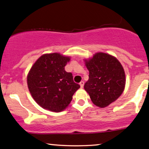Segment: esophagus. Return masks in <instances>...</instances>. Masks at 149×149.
<instances>
[{
  "mask_svg": "<svg viewBox=\"0 0 149 149\" xmlns=\"http://www.w3.org/2000/svg\"><path fill=\"white\" fill-rule=\"evenodd\" d=\"M80 87H83V86H84V81H81L80 82Z\"/></svg>",
  "mask_w": 149,
  "mask_h": 149,
  "instance_id": "34e87169",
  "label": "esophagus"
}]
</instances>
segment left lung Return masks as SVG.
Returning <instances> with one entry per match:
<instances>
[{"instance_id":"left-lung-1","label":"left lung","mask_w":149,"mask_h":149,"mask_svg":"<svg viewBox=\"0 0 149 149\" xmlns=\"http://www.w3.org/2000/svg\"><path fill=\"white\" fill-rule=\"evenodd\" d=\"M85 62L89 74L84 88L96 106L106 107L123 92L126 76L123 67L115 57L103 53H96Z\"/></svg>"}]
</instances>
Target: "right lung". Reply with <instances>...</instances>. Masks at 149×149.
Returning <instances> with one entry per match:
<instances>
[{
    "mask_svg": "<svg viewBox=\"0 0 149 149\" xmlns=\"http://www.w3.org/2000/svg\"><path fill=\"white\" fill-rule=\"evenodd\" d=\"M70 57L60 53L43 55L36 61L28 75V86L34 100L53 112L64 110L71 103L80 85L64 67Z\"/></svg>",
    "mask_w": 149,
    "mask_h": 149,
    "instance_id": "right-lung-1",
    "label": "right lung"
}]
</instances>
